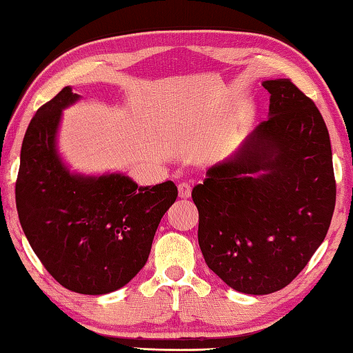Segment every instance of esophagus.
<instances>
[{"label": "esophagus", "instance_id": "34e87169", "mask_svg": "<svg viewBox=\"0 0 353 353\" xmlns=\"http://www.w3.org/2000/svg\"><path fill=\"white\" fill-rule=\"evenodd\" d=\"M177 190H179V198L182 199H187L191 196V185L187 182H181L177 185Z\"/></svg>", "mask_w": 353, "mask_h": 353}]
</instances>
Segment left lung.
I'll use <instances>...</instances> for the list:
<instances>
[{
    "label": "left lung",
    "instance_id": "8db88e82",
    "mask_svg": "<svg viewBox=\"0 0 353 353\" xmlns=\"http://www.w3.org/2000/svg\"><path fill=\"white\" fill-rule=\"evenodd\" d=\"M270 113L191 193L207 266L244 294L285 288L327 235L336 201L330 137L290 79L263 81Z\"/></svg>",
    "mask_w": 353,
    "mask_h": 353
}]
</instances>
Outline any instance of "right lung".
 <instances>
[{"instance_id":"1","label":"right lung","mask_w":353,"mask_h":353,"mask_svg":"<svg viewBox=\"0 0 353 353\" xmlns=\"http://www.w3.org/2000/svg\"><path fill=\"white\" fill-rule=\"evenodd\" d=\"M79 99L65 87L31 119L15 201L21 229L46 271L70 291L99 296L129 283L146 265L177 187L171 181L139 187L121 172L70 171L57 132L62 110Z\"/></svg>"}]
</instances>
